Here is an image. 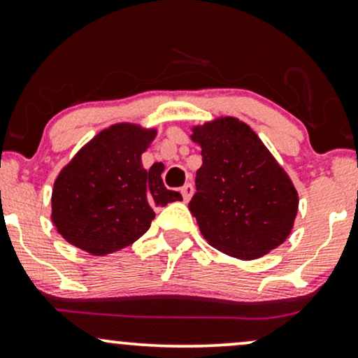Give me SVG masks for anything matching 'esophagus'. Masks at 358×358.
<instances>
[{
  "label": "esophagus",
  "instance_id": "obj_1",
  "mask_svg": "<svg viewBox=\"0 0 358 358\" xmlns=\"http://www.w3.org/2000/svg\"><path fill=\"white\" fill-rule=\"evenodd\" d=\"M180 193H182L183 200H185V201H188L189 198H192V194H193V187H192V185H189V183L183 185V187L180 188Z\"/></svg>",
  "mask_w": 358,
  "mask_h": 358
}]
</instances>
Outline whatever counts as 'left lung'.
Masks as SVG:
<instances>
[{
	"label": "left lung",
	"instance_id": "1",
	"mask_svg": "<svg viewBox=\"0 0 358 358\" xmlns=\"http://www.w3.org/2000/svg\"><path fill=\"white\" fill-rule=\"evenodd\" d=\"M201 147L196 193L188 203L208 244L238 259H257L292 231L296 188L250 125L221 117L193 127Z\"/></svg>",
	"mask_w": 358,
	"mask_h": 358
}]
</instances>
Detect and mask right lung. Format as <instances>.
Instances as JSON below:
<instances>
[{"label":"right lung","mask_w":358,"mask_h":358,"mask_svg":"<svg viewBox=\"0 0 358 358\" xmlns=\"http://www.w3.org/2000/svg\"><path fill=\"white\" fill-rule=\"evenodd\" d=\"M157 130L115 124L97 134L57 175L51 220L59 234L79 250L106 256L148 231L155 206L182 201L166 189L160 165L145 170L142 153Z\"/></svg>","instance_id":"add662e5"}]
</instances>
